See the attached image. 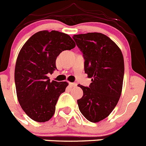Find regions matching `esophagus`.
<instances>
[{"instance_id":"esophagus-1","label":"esophagus","mask_w":146,"mask_h":146,"mask_svg":"<svg viewBox=\"0 0 146 146\" xmlns=\"http://www.w3.org/2000/svg\"><path fill=\"white\" fill-rule=\"evenodd\" d=\"M69 85L70 86H77V84L76 83H69Z\"/></svg>"}]
</instances>
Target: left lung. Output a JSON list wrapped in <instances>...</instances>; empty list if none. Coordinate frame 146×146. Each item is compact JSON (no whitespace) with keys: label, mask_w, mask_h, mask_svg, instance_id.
<instances>
[{"label":"left lung","mask_w":146,"mask_h":146,"mask_svg":"<svg viewBox=\"0 0 146 146\" xmlns=\"http://www.w3.org/2000/svg\"><path fill=\"white\" fill-rule=\"evenodd\" d=\"M73 38L83 53L84 70L92 83L81 84L83 97L78 100L82 115L89 121L99 122L108 117L121 97L124 74L123 54L107 35L100 33L74 35Z\"/></svg>","instance_id":"obj_1"}]
</instances>
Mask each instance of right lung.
Segmentation results:
<instances>
[{
  "mask_svg": "<svg viewBox=\"0 0 146 146\" xmlns=\"http://www.w3.org/2000/svg\"><path fill=\"white\" fill-rule=\"evenodd\" d=\"M75 46L68 34L42 31L33 35L21 48L14 71L16 91L22 110L33 120L45 122L54 114L59 97L68 83L50 81L47 76L57 69L58 55Z\"/></svg>",
  "mask_w": 146,
  "mask_h": 146,
  "instance_id": "1",
  "label": "right lung"
}]
</instances>
